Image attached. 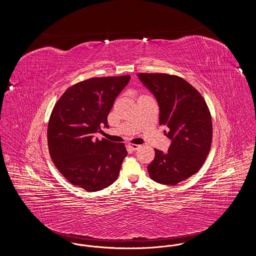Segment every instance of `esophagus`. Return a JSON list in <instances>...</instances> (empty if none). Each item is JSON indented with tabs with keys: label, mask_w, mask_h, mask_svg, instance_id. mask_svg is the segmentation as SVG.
Returning a JSON list of instances; mask_svg holds the SVG:
<instances>
[{
	"label": "esophagus",
	"mask_w": 256,
	"mask_h": 256,
	"mask_svg": "<svg viewBox=\"0 0 256 256\" xmlns=\"http://www.w3.org/2000/svg\"><path fill=\"white\" fill-rule=\"evenodd\" d=\"M128 146V148H130L132 150H137L140 148V145H137V144H132V143H130Z\"/></svg>",
	"instance_id": "1"
}]
</instances>
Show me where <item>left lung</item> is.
<instances>
[{"mask_svg":"<svg viewBox=\"0 0 256 256\" xmlns=\"http://www.w3.org/2000/svg\"><path fill=\"white\" fill-rule=\"evenodd\" d=\"M137 76L156 98L159 124L169 128L166 135L172 141L167 152L154 150L148 174L156 182L176 185L198 172L206 159L212 142L210 112L200 92L182 78L159 73Z\"/></svg>","mask_w":256,"mask_h":256,"instance_id":"1","label":"left lung"}]
</instances>
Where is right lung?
Listing matches in <instances>:
<instances>
[{
  "label": "right lung",
  "mask_w": 256,
  "mask_h": 256,
  "mask_svg": "<svg viewBox=\"0 0 256 256\" xmlns=\"http://www.w3.org/2000/svg\"><path fill=\"white\" fill-rule=\"evenodd\" d=\"M130 76L92 78L68 88L56 104L48 124L50 156L61 174L88 192L108 187L128 152L124 143L94 139L108 124L114 100Z\"/></svg>",
  "instance_id": "1"
}]
</instances>
